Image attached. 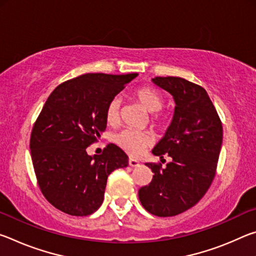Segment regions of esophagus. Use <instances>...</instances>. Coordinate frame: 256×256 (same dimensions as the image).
<instances>
[{"label":"esophagus","instance_id":"obj_1","mask_svg":"<svg viewBox=\"0 0 256 256\" xmlns=\"http://www.w3.org/2000/svg\"><path fill=\"white\" fill-rule=\"evenodd\" d=\"M128 164L131 167H138V164H140V162H138V160L134 159V158H128Z\"/></svg>","mask_w":256,"mask_h":256}]
</instances>
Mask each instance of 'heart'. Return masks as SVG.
Here are the masks:
<instances>
[{
	"instance_id": "b5f03b06",
	"label": "heart",
	"mask_w": 256,
	"mask_h": 256,
	"mask_svg": "<svg viewBox=\"0 0 256 256\" xmlns=\"http://www.w3.org/2000/svg\"><path fill=\"white\" fill-rule=\"evenodd\" d=\"M132 97L151 112V120L157 126H162L168 123V115L162 112L164 99L158 90L151 86H141L132 92ZM120 112V99L112 98L108 102L105 110L106 122L110 125L118 124ZM112 141L120 149L130 154H140L146 148L152 144L154 138L148 132H138L131 128H124L112 136Z\"/></svg>"
}]
</instances>
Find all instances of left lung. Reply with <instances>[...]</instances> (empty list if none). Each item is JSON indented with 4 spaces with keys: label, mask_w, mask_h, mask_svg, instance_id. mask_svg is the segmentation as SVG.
<instances>
[{
    "label": "left lung",
    "mask_w": 256,
    "mask_h": 256,
    "mask_svg": "<svg viewBox=\"0 0 256 256\" xmlns=\"http://www.w3.org/2000/svg\"><path fill=\"white\" fill-rule=\"evenodd\" d=\"M154 84L170 92L175 112L170 128L152 150L172 162H146L152 180L138 190L144 209L158 216H172L201 200L214 178L222 144V124L201 86L178 76H156Z\"/></svg>",
    "instance_id": "8db88e82"
}]
</instances>
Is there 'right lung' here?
Here are the masks:
<instances>
[{
    "instance_id": "right-lung-1",
    "label": "right lung",
    "mask_w": 256,
    "mask_h": 256,
    "mask_svg": "<svg viewBox=\"0 0 256 256\" xmlns=\"http://www.w3.org/2000/svg\"><path fill=\"white\" fill-rule=\"evenodd\" d=\"M138 73H88L56 86L47 98L30 136L34 174L42 193L56 209L84 216L102 206L107 177L128 164V157L110 144L102 154L86 148L106 130L108 102Z\"/></svg>"
}]
</instances>
